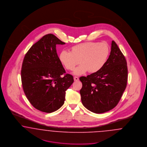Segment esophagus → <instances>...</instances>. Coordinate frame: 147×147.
I'll use <instances>...</instances> for the list:
<instances>
[{"label": "esophagus", "instance_id": "obj_1", "mask_svg": "<svg viewBox=\"0 0 147 147\" xmlns=\"http://www.w3.org/2000/svg\"><path fill=\"white\" fill-rule=\"evenodd\" d=\"M74 81H78V80H79V78L77 77H74Z\"/></svg>", "mask_w": 147, "mask_h": 147}]
</instances>
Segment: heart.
<instances>
[{"mask_svg": "<svg viewBox=\"0 0 147 147\" xmlns=\"http://www.w3.org/2000/svg\"><path fill=\"white\" fill-rule=\"evenodd\" d=\"M110 53L109 46L105 42H88L73 46L70 52L63 51L59 56L61 62L76 75H82L89 70L94 73L101 69L107 62Z\"/></svg>", "mask_w": 147, "mask_h": 147, "instance_id": "heart-1", "label": "heart"}]
</instances>
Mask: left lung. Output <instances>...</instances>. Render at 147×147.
Returning a JSON list of instances; mask_svg holds the SVG:
<instances>
[{"label":"left lung","mask_w":147,"mask_h":147,"mask_svg":"<svg viewBox=\"0 0 147 147\" xmlns=\"http://www.w3.org/2000/svg\"><path fill=\"white\" fill-rule=\"evenodd\" d=\"M128 69L126 58L114 41L103 68L87 77H81L80 90L83 105L96 113L109 111L118 104L126 89Z\"/></svg>","instance_id":"obj_1"}]
</instances>
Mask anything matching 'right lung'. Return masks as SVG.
Segmentation results:
<instances>
[{
    "label": "right lung",
    "mask_w": 147,
    "mask_h": 147,
    "mask_svg": "<svg viewBox=\"0 0 147 147\" xmlns=\"http://www.w3.org/2000/svg\"><path fill=\"white\" fill-rule=\"evenodd\" d=\"M56 36L45 35L29 49L21 68L22 85L28 101L35 109L51 113L64 103L65 91L74 82L65 74L57 53L56 45H64Z\"/></svg>",
    "instance_id": "1"
}]
</instances>
